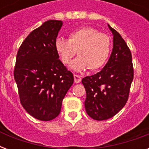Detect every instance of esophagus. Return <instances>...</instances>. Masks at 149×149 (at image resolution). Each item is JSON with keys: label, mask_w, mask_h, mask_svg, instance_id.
<instances>
[{"label": "esophagus", "mask_w": 149, "mask_h": 149, "mask_svg": "<svg viewBox=\"0 0 149 149\" xmlns=\"http://www.w3.org/2000/svg\"><path fill=\"white\" fill-rule=\"evenodd\" d=\"M73 77H74V82L76 83V84H79V83H80V81H81V77L80 76H79V75H77V74H74L73 75Z\"/></svg>", "instance_id": "1"}]
</instances>
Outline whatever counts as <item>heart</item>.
<instances>
[{
	"mask_svg": "<svg viewBox=\"0 0 149 149\" xmlns=\"http://www.w3.org/2000/svg\"><path fill=\"white\" fill-rule=\"evenodd\" d=\"M55 49L65 65L71 62L77 50L79 56L70 65L75 71L80 72L88 68L97 70L103 67L108 59L111 39L92 27H80L70 32L69 39L63 37L56 38Z\"/></svg>",
	"mask_w": 149,
	"mask_h": 149,
	"instance_id": "b5f03b06",
	"label": "heart"
}]
</instances>
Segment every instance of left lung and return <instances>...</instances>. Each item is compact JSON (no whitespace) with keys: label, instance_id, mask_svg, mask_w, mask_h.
<instances>
[{"label":"left lung","instance_id":"obj_1","mask_svg":"<svg viewBox=\"0 0 149 149\" xmlns=\"http://www.w3.org/2000/svg\"><path fill=\"white\" fill-rule=\"evenodd\" d=\"M108 27L113 34V49L108 62L97 74L82 79L86 93V113L97 120L112 118L124 107L134 77L129 48L120 34Z\"/></svg>","mask_w":149,"mask_h":149}]
</instances>
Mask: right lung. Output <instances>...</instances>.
I'll use <instances>...</instances> for the list:
<instances>
[{"mask_svg":"<svg viewBox=\"0 0 149 149\" xmlns=\"http://www.w3.org/2000/svg\"><path fill=\"white\" fill-rule=\"evenodd\" d=\"M62 21L44 22L27 36L17 51L14 77L22 107L33 118L48 121L59 114L74 81L55 49Z\"/></svg>","mask_w":149,"mask_h":149,"instance_id":"right-lung-1","label":"right lung"}]
</instances>
